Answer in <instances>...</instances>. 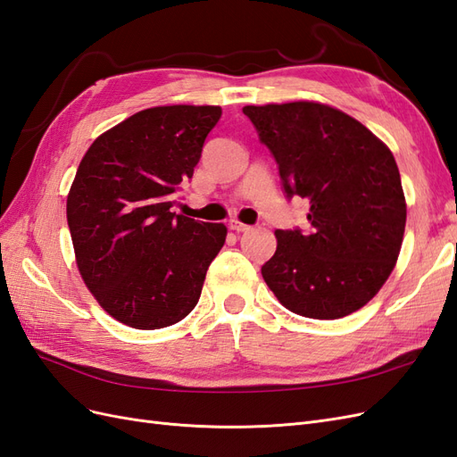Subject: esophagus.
I'll return each instance as SVG.
<instances>
[{
    "label": "esophagus",
    "mask_w": 457,
    "mask_h": 457,
    "mask_svg": "<svg viewBox=\"0 0 457 457\" xmlns=\"http://www.w3.org/2000/svg\"><path fill=\"white\" fill-rule=\"evenodd\" d=\"M228 227H230V230H234V232H247V230L252 228L250 225H244V223H240V220H237V219H232L230 223H228Z\"/></svg>",
    "instance_id": "esophagus-1"
}]
</instances>
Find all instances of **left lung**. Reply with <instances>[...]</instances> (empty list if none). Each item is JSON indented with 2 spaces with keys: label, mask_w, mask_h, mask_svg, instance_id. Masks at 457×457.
I'll return each instance as SVG.
<instances>
[{
  "label": "left lung",
  "mask_w": 457,
  "mask_h": 457,
  "mask_svg": "<svg viewBox=\"0 0 457 457\" xmlns=\"http://www.w3.org/2000/svg\"><path fill=\"white\" fill-rule=\"evenodd\" d=\"M278 165L286 198H307L309 228L276 230L261 267L295 314L334 320L376 295L395 269L406 200L393 152L361 121L320 103L244 106Z\"/></svg>",
  "instance_id": "obj_1"
}]
</instances>
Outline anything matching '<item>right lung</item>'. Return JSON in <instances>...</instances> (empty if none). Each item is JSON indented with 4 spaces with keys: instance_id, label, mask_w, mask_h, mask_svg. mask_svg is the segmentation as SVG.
<instances>
[{
    "instance_id": "add662e5",
    "label": "right lung",
    "mask_w": 457,
    "mask_h": 457,
    "mask_svg": "<svg viewBox=\"0 0 457 457\" xmlns=\"http://www.w3.org/2000/svg\"><path fill=\"white\" fill-rule=\"evenodd\" d=\"M219 118L220 106L146 108L95 139L79 162L66 200L76 262L121 324L158 329L196 307L227 227L171 207Z\"/></svg>"
}]
</instances>
